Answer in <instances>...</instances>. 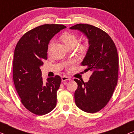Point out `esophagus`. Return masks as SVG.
I'll return each mask as SVG.
<instances>
[{
    "instance_id": "esophagus-1",
    "label": "esophagus",
    "mask_w": 134,
    "mask_h": 134,
    "mask_svg": "<svg viewBox=\"0 0 134 134\" xmlns=\"http://www.w3.org/2000/svg\"><path fill=\"white\" fill-rule=\"evenodd\" d=\"M61 79H62V82H65L67 81H70L71 79L69 77L66 76H63L61 77Z\"/></svg>"
}]
</instances>
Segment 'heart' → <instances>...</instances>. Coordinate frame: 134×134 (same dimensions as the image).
<instances>
[{
    "mask_svg": "<svg viewBox=\"0 0 134 134\" xmlns=\"http://www.w3.org/2000/svg\"><path fill=\"white\" fill-rule=\"evenodd\" d=\"M60 40L65 44V45L69 48L74 47L77 44L78 42V37L77 35L74 34L73 33L66 32L63 34L60 37ZM53 44V41L52 40L50 41V43L48 45V51H50L51 47H52ZM78 50L80 52H83L85 51V47L83 45H80L78 47Z\"/></svg>",
    "mask_w": 134,
    "mask_h": 134,
    "instance_id": "obj_1",
    "label": "heart"
}]
</instances>
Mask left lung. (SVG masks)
<instances>
[{"instance_id": "1", "label": "left lung", "mask_w": 134, "mask_h": 134, "mask_svg": "<svg viewBox=\"0 0 134 134\" xmlns=\"http://www.w3.org/2000/svg\"><path fill=\"white\" fill-rule=\"evenodd\" d=\"M83 32L88 39L89 48L81 65L92 75L87 82L75 79L77 88L75 103L81 110L95 113L103 108L117 84L119 55L114 43L107 32L88 24H77L70 27Z\"/></svg>"}]
</instances>
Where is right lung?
I'll list each match as a JSON object with an SVG mask.
<instances>
[{
	"mask_svg": "<svg viewBox=\"0 0 134 134\" xmlns=\"http://www.w3.org/2000/svg\"><path fill=\"white\" fill-rule=\"evenodd\" d=\"M64 28L66 26L55 24L39 26L25 33L15 48L13 66L15 88L24 107L34 114H46L57 105L61 77L56 75L44 82L40 67L47 59L50 40Z\"/></svg>",
	"mask_w": 134,
	"mask_h": 134,
	"instance_id": "right-lung-1",
	"label": "right lung"
}]
</instances>
